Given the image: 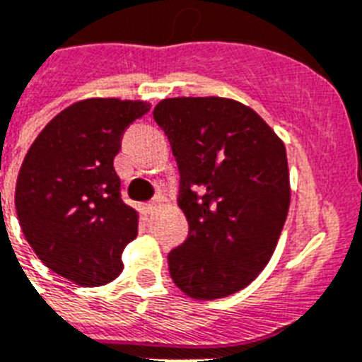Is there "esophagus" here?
<instances>
[{"mask_svg": "<svg viewBox=\"0 0 362 362\" xmlns=\"http://www.w3.org/2000/svg\"><path fill=\"white\" fill-rule=\"evenodd\" d=\"M160 203H163V197H156L153 202L148 203V211H150V212H156L157 209H159V206H160Z\"/></svg>", "mask_w": 362, "mask_h": 362, "instance_id": "1", "label": "esophagus"}]
</instances>
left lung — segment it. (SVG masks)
<instances>
[{"mask_svg":"<svg viewBox=\"0 0 362 362\" xmlns=\"http://www.w3.org/2000/svg\"><path fill=\"white\" fill-rule=\"evenodd\" d=\"M153 119L177 160L188 221V238L168 255L172 280L197 300L242 291L269 264L289 211L284 141L233 98H165Z\"/></svg>","mask_w":362,"mask_h":362,"instance_id":"8db88e82","label":"left lung"}]
</instances>
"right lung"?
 <instances>
[{"instance_id": "add662e5", "label": "right lung", "mask_w": 362, "mask_h": 362, "mask_svg": "<svg viewBox=\"0 0 362 362\" xmlns=\"http://www.w3.org/2000/svg\"><path fill=\"white\" fill-rule=\"evenodd\" d=\"M150 110L144 100L86 98L40 132L16 181L18 219L40 260L84 287L115 280L139 212L120 199L113 159L122 134Z\"/></svg>"}]
</instances>
